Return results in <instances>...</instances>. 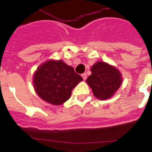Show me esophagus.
I'll list each match as a JSON object with an SVG mask.
<instances>
[{
  "instance_id": "obj_1",
  "label": "esophagus",
  "mask_w": 152,
  "mask_h": 152,
  "mask_svg": "<svg viewBox=\"0 0 152 152\" xmlns=\"http://www.w3.org/2000/svg\"><path fill=\"white\" fill-rule=\"evenodd\" d=\"M81 76H82L83 79H84V80H85L86 79H87V74H86V73H83L82 75H81Z\"/></svg>"
}]
</instances>
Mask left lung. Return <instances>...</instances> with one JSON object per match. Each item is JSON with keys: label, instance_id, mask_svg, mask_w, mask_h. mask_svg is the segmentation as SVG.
<instances>
[{"label": "left lung", "instance_id": "left-lung-1", "mask_svg": "<svg viewBox=\"0 0 152 152\" xmlns=\"http://www.w3.org/2000/svg\"><path fill=\"white\" fill-rule=\"evenodd\" d=\"M91 72L87 83L98 99L106 100L111 97L121 85L122 77L119 72L107 63L96 62L91 68Z\"/></svg>", "mask_w": 152, "mask_h": 152}]
</instances>
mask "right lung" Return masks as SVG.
I'll return each mask as SVG.
<instances>
[{
	"label": "right lung",
	"instance_id": "right-lung-1",
	"mask_svg": "<svg viewBox=\"0 0 152 152\" xmlns=\"http://www.w3.org/2000/svg\"><path fill=\"white\" fill-rule=\"evenodd\" d=\"M82 80L72 67L61 60L45 62L37 68L33 76L37 94L54 105H61L68 100L73 88Z\"/></svg>",
	"mask_w": 152,
	"mask_h": 152
}]
</instances>
